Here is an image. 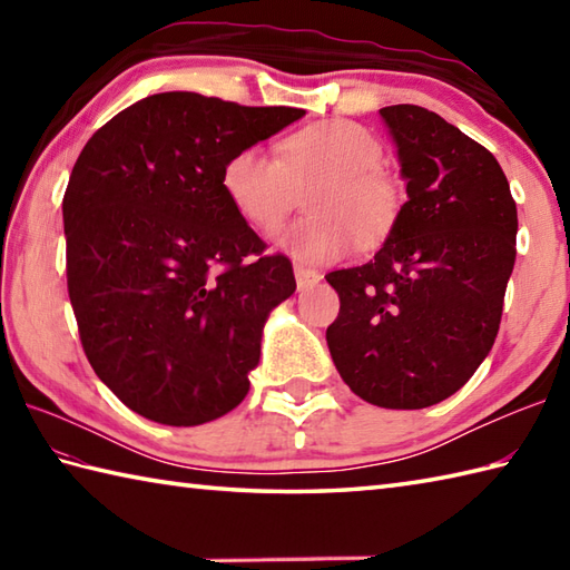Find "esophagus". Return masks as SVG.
<instances>
[{
	"label": "esophagus",
	"mask_w": 570,
	"mask_h": 570,
	"mask_svg": "<svg viewBox=\"0 0 570 570\" xmlns=\"http://www.w3.org/2000/svg\"><path fill=\"white\" fill-rule=\"evenodd\" d=\"M294 274H296V286L301 288V292H306V288H313L323 278L316 269H308V266H301V264L294 266Z\"/></svg>",
	"instance_id": "esophagus-1"
}]
</instances>
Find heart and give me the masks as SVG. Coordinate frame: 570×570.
<instances>
[{
  "label": "heart",
  "mask_w": 570,
  "mask_h": 570,
  "mask_svg": "<svg viewBox=\"0 0 570 570\" xmlns=\"http://www.w3.org/2000/svg\"><path fill=\"white\" fill-rule=\"evenodd\" d=\"M382 141L350 119H321L278 144V159L259 147L239 149L223 168V188L245 220L269 235L311 188L313 215L294 223L282 245L306 262H333L374 247L402 213V188L380 164Z\"/></svg>",
  "instance_id": "heart-1"
}]
</instances>
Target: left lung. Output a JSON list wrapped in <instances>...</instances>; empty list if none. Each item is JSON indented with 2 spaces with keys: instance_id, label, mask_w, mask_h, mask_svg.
Wrapping results in <instances>:
<instances>
[{
  "instance_id": "1",
  "label": "left lung",
  "mask_w": 570,
  "mask_h": 570,
  "mask_svg": "<svg viewBox=\"0 0 570 570\" xmlns=\"http://www.w3.org/2000/svg\"><path fill=\"white\" fill-rule=\"evenodd\" d=\"M409 200L374 259L325 274L341 313L325 331L345 384L384 409L463 386L500 331L517 257V203L498 159L419 105L382 107Z\"/></svg>"
}]
</instances>
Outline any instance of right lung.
I'll list each match as a JSON object with an SVG mask.
<instances>
[{"mask_svg":"<svg viewBox=\"0 0 570 570\" xmlns=\"http://www.w3.org/2000/svg\"><path fill=\"white\" fill-rule=\"evenodd\" d=\"M304 115L159 92L82 147L63 196L68 296L95 374L137 414L198 426L247 396L264 321L296 278L229 203L223 168Z\"/></svg>","mask_w":570,"mask_h":570,"instance_id":"add662e5","label":"right lung"}]
</instances>
